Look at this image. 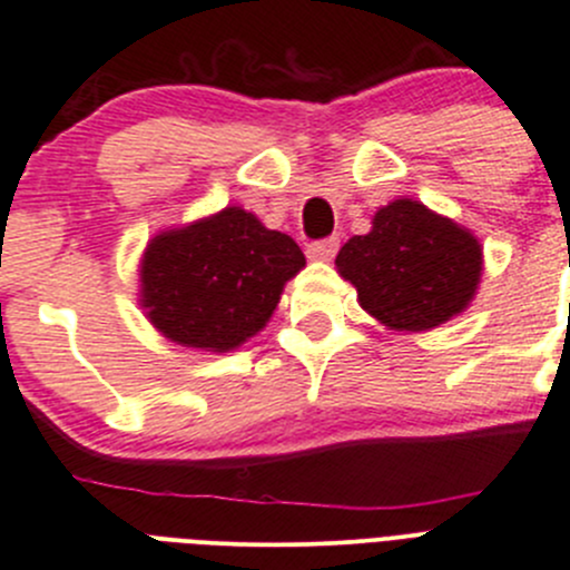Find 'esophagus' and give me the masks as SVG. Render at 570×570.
I'll list each match as a JSON object with an SVG mask.
<instances>
[{
  "instance_id": "obj_1",
  "label": "esophagus",
  "mask_w": 570,
  "mask_h": 570,
  "mask_svg": "<svg viewBox=\"0 0 570 570\" xmlns=\"http://www.w3.org/2000/svg\"><path fill=\"white\" fill-rule=\"evenodd\" d=\"M336 250H340V239H336V236H328V239L312 242V245L306 247V256L314 258V262H331V258L336 256Z\"/></svg>"
}]
</instances>
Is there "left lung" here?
<instances>
[{
	"label": "left lung",
	"mask_w": 570,
	"mask_h": 570,
	"mask_svg": "<svg viewBox=\"0 0 570 570\" xmlns=\"http://www.w3.org/2000/svg\"><path fill=\"white\" fill-rule=\"evenodd\" d=\"M336 269L386 328L429 331L471 306L482 245L454 219L403 197L375 212L370 234L342 245Z\"/></svg>",
	"instance_id": "1"
}]
</instances>
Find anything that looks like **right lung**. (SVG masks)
<instances>
[{
    "mask_svg": "<svg viewBox=\"0 0 570 570\" xmlns=\"http://www.w3.org/2000/svg\"><path fill=\"white\" fill-rule=\"evenodd\" d=\"M303 267L292 236L228 206L153 236L138 269V303L167 340L225 353L267 325L284 284Z\"/></svg>",
    "mask_w": 570,
    "mask_h": 570,
    "instance_id": "add662e5",
    "label": "right lung"
}]
</instances>
